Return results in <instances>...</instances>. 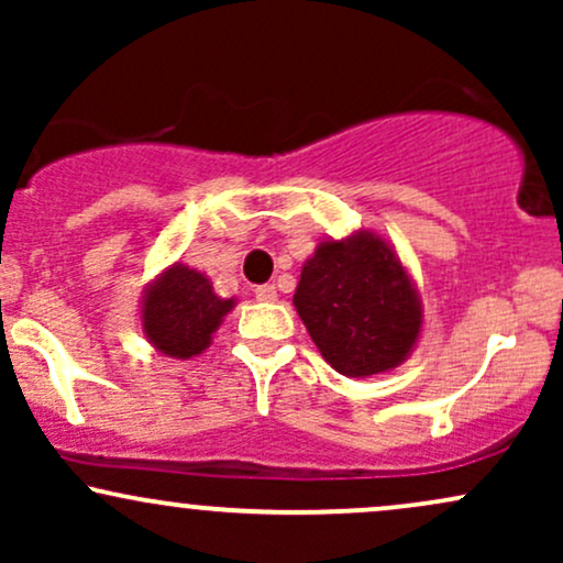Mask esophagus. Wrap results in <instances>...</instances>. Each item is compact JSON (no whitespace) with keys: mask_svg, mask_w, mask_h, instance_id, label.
Returning <instances> with one entry per match:
<instances>
[{"mask_svg":"<svg viewBox=\"0 0 563 563\" xmlns=\"http://www.w3.org/2000/svg\"><path fill=\"white\" fill-rule=\"evenodd\" d=\"M256 299L260 301H264V303H269V301H277V290H275V286H260L256 288Z\"/></svg>","mask_w":563,"mask_h":563,"instance_id":"obj_1","label":"esophagus"}]
</instances>
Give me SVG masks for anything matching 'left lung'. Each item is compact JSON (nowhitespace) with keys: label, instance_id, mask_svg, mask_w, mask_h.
<instances>
[{"label":"left lung","instance_id":"8db88e82","mask_svg":"<svg viewBox=\"0 0 563 563\" xmlns=\"http://www.w3.org/2000/svg\"><path fill=\"white\" fill-rule=\"evenodd\" d=\"M294 307L325 363L349 378L394 371L421 339L416 283L373 230L320 241L303 262Z\"/></svg>","mask_w":563,"mask_h":563}]
</instances>
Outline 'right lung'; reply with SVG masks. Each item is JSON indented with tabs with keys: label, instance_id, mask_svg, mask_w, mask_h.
Masks as SVG:
<instances>
[{
	"label": "right lung",
	"instance_id": "add662e5",
	"mask_svg": "<svg viewBox=\"0 0 563 563\" xmlns=\"http://www.w3.org/2000/svg\"><path fill=\"white\" fill-rule=\"evenodd\" d=\"M142 333L161 354L190 360L206 352L235 299H222L203 273L174 262L142 294Z\"/></svg>",
	"mask_w": 563,
	"mask_h": 563
}]
</instances>
